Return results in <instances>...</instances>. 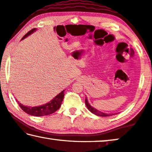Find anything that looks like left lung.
<instances>
[{
	"label": "left lung",
	"instance_id": "obj_1",
	"mask_svg": "<svg viewBox=\"0 0 152 152\" xmlns=\"http://www.w3.org/2000/svg\"><path fill=\"white\" fill-rule=\"evenodd\" d=\"M85 103H86V107H88V109L91 111V112L93 113V114L99 115V116H102V117H106V116H110V115H112V114H105V113H103L102 112H99V111H98L97 110L95 109V108L93 107L91 105L89 104L87 99H86V97L85 99Z\"/></svg>",
	"mask_w": 152,
	"mask_h": 152
}]
</instances>
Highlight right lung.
<instances>
[{
    "mask_svg": "<svg viewBox=\"0 0 152 152\" xmlns=\"http://www.w3.org/2000/svg\"><path fill=\"white\" fill-rule=\"evenodd\" d=\"M34 31H35V28L32 29L29 31V32L26 34L24 36V37L21 38H26L28 37V35H30V34H32ZM64 97V91H61V93L58 94L56 97H55L53 99L51 100V102L49 103H46L45 105H40V106H37V107H30V106H25V105H23L21 103H19L18 100L16 99L17 102L20 105V107L21 108V110L24 111L27 114L34 115V116H42V115H47L49 114H51L53 113L56 112V111L59 109L61 106V103L63 102Z\"/></svg>",
    "mask_w": 152,
    "mask_h": 152,
    "instance_id": "1",
    "label": "right lung"
}]
</instances>
